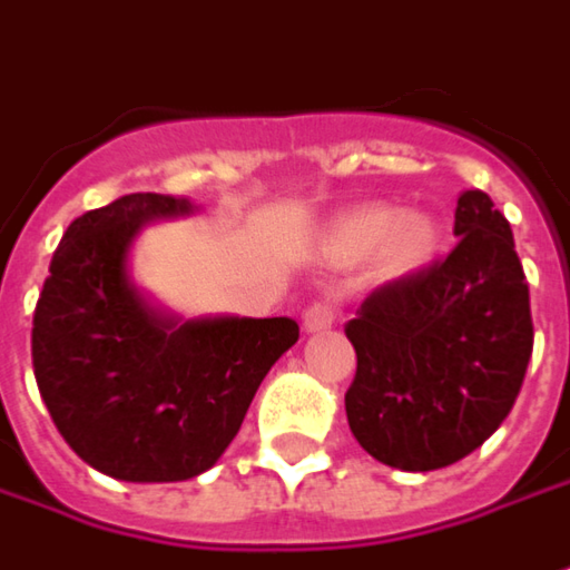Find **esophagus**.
Segmentation results:
<instances>
[{"label": "esophagus", "mask_w": 570, "mask_h": 570, "mask_svg": "<svg viewBox=\"0 0 570 570\" xmlns=\"http://www.w3.org/2000/svg\"><path fill=\"white\" fill-rule=\"evenodd\" d=\"M334 322H337V305H334V299L322 296V299H315V303L305 305V312H303L305 331H324V327H331Z\"/></svg>", "instance_id": "34e87169"}]
</instances>
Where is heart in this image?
I'll use <instances>...</instances> for the list:
<instances>
[{
  "instance_id": "heart-1",
  "label": "heart",
  "mask_w": 570,
  "mask_h": 570,
  "mask_svg": "<svg viewBox=\"0 0 570 570\" xmlns=\"http://www.w3.org/2000/svg\"><path fill=\"white\" fill-rule=\"evenodd\" d=\"M382 258L387 271H406V267L420 265L429 255L435 229L425 217H394V210L384 205H368L353 210L350 217L341 220L334 233V248L341 255H363L372 246H379L381 239Z\"/></svg>"
}]
</instances>
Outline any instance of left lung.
Listing matches in <instances>:
<instances>
[{
    "mask_svg": "<svg viewBox=\"0 0 570 570\" xmlns=\"http://www.w3.org/2000/svg\"><path fill=\"white\" fill-rule=\"evenodd\" d=\"M454 236L444 258L372 289L344 324L356 350L350 429L410 473L473 454L511 413L533 353L530 286L485 191H461Z\"/></svg>",
    "mask_w": 570,
    "mask_h": 570,
    "instance_id": "obj_1",
    "label": "left lung"
}]
</instances>
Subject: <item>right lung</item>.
I'll use <instances>...</instances> for the list:
<instances>
[{"instance_id":"right-lung-1","label":"right lung","mask_w":570,"mask_h":570,"mask_svg":"<svg viewBox=\"0 0 570 570\" xmlns=\"http://www.w3.org/2000/svg\"><path fill=\"white\" fill-rule=\"evenodd\" d=\"M186 198L135 191L75 217L33 308L30 360L59 435L94 470L179 482L236 439L271 365L299 341L293 318L164 322L126 277L138 226Z\"/></svg>"}]
</instances>
